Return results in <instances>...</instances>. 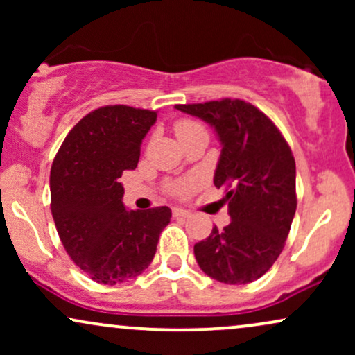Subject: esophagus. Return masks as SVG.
<instances>
[{
  "label": "esophagus",
  "instance_id": "obj_1",
  "mask_svg": "<svg viewBox=\"0 0 355 355\" xmlns=\"http://www.w3.org/2000/svg\"><path fill=\"white\" fill-rule=\"evenodd\" d=\"M190 211L189 210H185V209H180V207H175L173 209V217L175 218H187V217H190Z\"/></svg>",
  "mask_w": 355,
  "mask_h": 355
}]
</instances>
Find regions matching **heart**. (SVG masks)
<instances>
[{
	"label": "heart",
	"mask_w": 355,
	"mask_h": 355,
	"mask_svg": "<svg viewBox=\"0 0 355 355\" xmlns=\"http://www.w3.org/2000/svg\"><path fill=\"white\" fill-rule=\"evenodd\" d=\"M195 132H205V128H203L198 121L190 120V118H182V120H178L177 123H175V133H177L178 140H182V138L189 137ZM193 183H195V178H187V180L175 182L172 185V191L177 195H183L193 187Z\"/></svg>",
	"instance_id": "heart-1"
}]
</instances>
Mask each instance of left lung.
<instances>
[{"mask_svg": "<svg viewBox=\"0 0 355 355\" xmlns=\"http://www.w3.org/2000/svg\"><path fill=\"white\" fill-rule=\"evenodd\" d=\"M207 121L222 152L214 183L225 189L232 222L195 243L198 267L230 285L250 284L274 266L297 209L295 160L266 113L243 100L175 105Z\"/></svg>", "mask_w": 355, "mask_h": 355, "instance_id": "1", "label": "left lung"}]
</instances>
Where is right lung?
<instances>
[{
    "instance_id": "1",
    "label": "right lung",
    "mask_w": 355,
    "mask_h": 355,
    "mask_svg": "<svg viewBox=\"0 0 355 355\" xmlns=\"http://www.w3.org/2000/svg\"><path fill=\"white\" fill-rule=\"evenodd\" d=\"M157 112L113 105L88 113L60 146L50 173L51 214L64 250L95 282L121 284L152 263L168 207L128 210L120 178L135 170Z\"/></svg>"
}]
</instances>
